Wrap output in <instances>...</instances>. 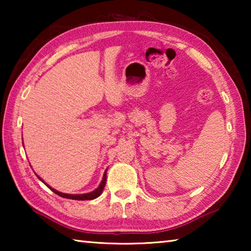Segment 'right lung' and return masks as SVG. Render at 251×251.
I'll use <instances>...</instances> for the list:
<instances>
[{"label": "right lung", "mask_w": 251, "mask_h": 251, "mask_svg": "<svg viewBox=\"0 0 251 251\" xmlns=\"http://www.w3.org/2000/svg\"><path fill=\"white\" fill-rule=\"evenodd\" d=\"M106 172H107V169H106L105 173H104L103 179H101L100 186L97 187V188H96L95 190H93V192H91V193H87V194H79V195H71V194H64V193L58 192V190L52 188V187H50V186H49L48 184H46V182H45L43 179H41V177H39V178H40V180L43 181L44 184H45L46 186H48L50 190H52V192H54L55 194L58 195V196L63 197V198L74 199V201H92V199H95V198H97L99 196H100V194L103 193V189H104L105 184H106Z\"/></svg>", "instance_id": "right-lung-1"}]
</instances>
